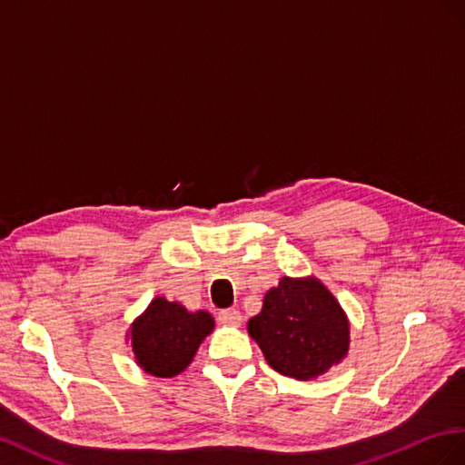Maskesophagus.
I'll return each instance as SVG.
<instances>
[{
    "instance_id": "34e87169",
    "label": "esophagus",
    "mask_w": 465,
    "mask_h": 465,
    "mask_svg": "<svg viewBox=\"0 0 465 465\" xmlns=\"http://www.w3.org/2000/svg\"><path fill=\"white\" fill-rule=\"evenodd\" d=\"M218 322L222 323V325H232V327H237L242 323V313L237 312V310H222L220 313H218Z\"/></svg>"
}]
</instances>
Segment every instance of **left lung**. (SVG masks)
<instances>
[{"label":"left lung","mask_w":465,"mask_h":465,"mask_svg":"<svg viewBox=\"0 0 465 465\" xmlns=\"http://www.w3.org/2000/svg\"><path fill=\"white\" fill-rule=\"evenodd\" d=\"M247 329L269 366L296 380L327 372L349 351L347 317L317 278L284 276L264 294L262 310Z\"/></svg>","instance_id":"left-lung-1"}]
</instances>
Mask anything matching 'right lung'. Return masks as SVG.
Instances as JSON below:
<instances>
[{"instance_id": "add662e5", "label": "right lung", "mask_w": 465, "mask_h": 465, "mask_svg": "<svg viewBox=\"0 0 465 465\" xmlns=\"http://www.w3.org/2000/svg\"><path fill=\"white\" fill-rule=\"evenodd\" d=\"M212 329L214 320L208 312L191 313L177 302L155 298L132 325V351L145 372L171 378L191 364Z\"/></svg>"}]
</instances>
